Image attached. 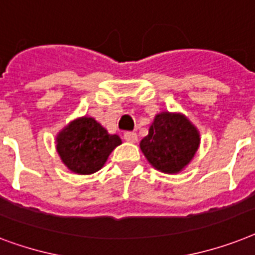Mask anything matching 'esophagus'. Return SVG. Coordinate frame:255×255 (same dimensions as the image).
<instances>
[{"label": "esophagus", "mask_w": 255, "mask_h": 255, "mask_svg": "<svg viewBox=\"0 0 255 255\" xmlns=\"http://www.w3.org/2000/svg\"><path fill=\"white\" fill-rule=\"evenodd\" d=\"M124 138H125L126 142H131V143H134V142H137L138 140L137 133H134V131H126V133L124 134Z\"/></svg>", "instance_id": "esophagus-1"}]
</instances>
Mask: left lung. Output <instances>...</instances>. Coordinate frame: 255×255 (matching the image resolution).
Wrapping results in <instances>:
<instances>
[{"mask_svg":"<svg viewBox=\"0 0 255 255\" xmlns=\"http://www.w3.org/2000/svg\"><path fill=\"white\" fill-rule=\"evenodd\" d=\"M200 144V134L185 116L162 112L152 121L140 150L154 168L178 174L188 164Z\"/></svg>","mask_w":255,"mask_h":255,"instance_id":"obj_1","label":"left lung"}]
</instances>
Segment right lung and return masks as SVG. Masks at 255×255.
Masks as SVG:
<instances>
[{
	"label": "right lung",
	"instance_id": "obj_1",
	"mask_svg": "<svg viewBox=\"0 0 255 255\" xmlns=\"http://www.w3.org/2000/svg\"><path fill=\"white\" fill-rule=\"evenodd\" d=\"M121 144L117 134H109L92 117H80L58 134L56 150L72 172L89 175L105 164L111 152Z\"/></svg>",
	"mask_w": 255,
	"mask_h": 255
}]
</instances>
